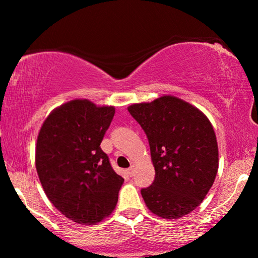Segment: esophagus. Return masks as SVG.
Masks as SVG:
<instances>
[{"label": "esophagus", "mask_w": 258, "mask_h": 258, "mask_svg": "<svg viewBox=\"0 0 258 258\" xmlns=\"http://www.w3.org/2000/svg\"><path fill=\"white\" fill-rule=\"evenodd\" d=\"M134 171H135V166L134 165H131V167L127 169V172L131 176L134 175Z\"/></svg>", "instance_id": "1"}]
</instances>
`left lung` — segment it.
I'll return each mask as SVG.
<instances>
[{
  "instance_id": "8db88e82",
  "label": "left lung",
  "mask_w": 258,
  "mask_h": 258,
  "mask_svg": "<svg viewBox=\"0 0 258 258\" xmlns=\"http://www.w3.org/2000/svg\"><path fill=\"white\" fill-rule=\"evenodd\" d=\"M127 109L145 131L156 172L152 184L141 189L147 207L166 220L191 213L206 197L218 169L211 121L199 109L172 95Z\"/></svg>"
}]
</instances>
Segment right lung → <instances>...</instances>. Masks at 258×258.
Returning a JSON list of instances; mask_svg holds the SVG:
<instances>
[{"label":"right lung","instance_id":"add662e5","mask_svg":"<svg viewBox=\"0 0 258 258\" xmlns=\"http://www.w3.org/2000/svg\"><path fill=\"white\" fill-rule=\"evenodd\" d=\"M113 107L72 100L55 108L37 137L35 165L45 195L69 220L95 224L110 215L124 178L113 171L102 139Z\"/></svg>","mask_w":258,"mask_h":258}]
</instances>
